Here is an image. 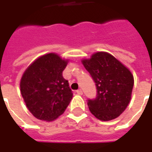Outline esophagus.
Returning a JSON list of instances; mask_svg holds the SVG:
<instances>
[{"label": "esophagus", "instance_id": "obj_1", "mask_svg": "<svg viewBox=\"0 0 152 152\" xmlns=\"http://www.w3.org/2000/svg\"><path fill=\"white\" fill-rule=\"evenodd\" d=\"M76 93H77L78 95H83V91H81V90H78V91H76Z\"/></svg>", "mask_w": 152, "mask_h": 152}]
</instances>
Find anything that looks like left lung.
Listing matches in <instances>:
<instances>
[{"label": "left lung", "instance_id": "8db88e82", "mask_svg": "<svg viewBox=\"0 0 152 152\" xmlns=\"http://www.w3.org/2000/svg\"><path fill=\"white\" fill-rule=\"evenodd\" d=\"M82 62L96 87V97L87 102L91 113L102 121L118 118L131 99L134 77L130 71L107 52H97Z\"/></svg>", "mask_w": 152, "mask_h": 152}]
</instances>
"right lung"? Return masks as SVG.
Returning a JSON list of instances; mask_svg holds the SVG:
<instances>
[{
    "label": "right lung",
    "instance_id": "right-lung-1",
    "mask_svg": "<svg viewBox=\"0 0 152 152\" xmlns=\"http://www.w3.org/2000/svg\"><path fill=\"white\" fill-rule=\"evenodd\" d=\"M67 61L55 53L42 56L24 72L20 91L27 107L38 119L52 121L64 113L73 91L62 77Z\"/></svg>",
    "mask_w": 152,
    "mask_h": 152
}]
</instances>
